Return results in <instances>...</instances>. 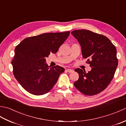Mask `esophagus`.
Returning a JSON list of instances; mask_svg holds the SVG:
<instances>
[{"label": "esophagus", "mask_w": 126, "mask_h": 126, "mask_svg": "<svg viewBox=\"0 0 126 126\" xmlns=\"http://www.w3.org/2000/svg\"><path fill=\"white\" fill-rule=\"evenodd\" d=\"M66 71H67L68 72H69V73H72V72L73 71V70H72V69H66Z\"/></svg>", "instance_id": "obj_1"}]
</instances>
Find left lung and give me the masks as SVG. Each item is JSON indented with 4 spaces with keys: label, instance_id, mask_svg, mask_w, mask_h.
I'll return each instance as SVG.
<instances>
[{
    "label": "left lung",
    "instance_id": "1",
    "mask_svg": "<svg viewBox=\"0 0 126 126\" xmlns=\"http://www.w3.org/2000/svg\"><path fill=\"white\" fill-rule=\"evenodd\" d=\"M81 45L82 54L87 58L92 70L88 73L81 69L75 71L79 74L74 86L85 95H94L107 87L113 79L118 65L116 49L107 37L87 30L71 32Z\"/></svg>",
    "mask_w": 126,
    "mask_h": 126
}]
</instances>
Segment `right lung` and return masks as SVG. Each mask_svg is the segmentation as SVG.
Returning <instances> with one entry per match:
<instances>
[{
    "instance_id": "obj_1",
    "label": "right lung",
    "mask_w": 126,
    "mask_h": 126,
    "mask_svg": "<svg viewBox=\"0 0 126 126\" xmlns=\"http://www.w3.org/2000/svg\"><path fill=\"white\" fill-rule=\"evenodd\" d=\"M70 31L45 33L26 38L15 50L12 61L13 75L22 87L35 95L49 92L64 71L59 65L49 66L45 58L56 53L67 39Z\"/></svg>"
}]
</instances>
